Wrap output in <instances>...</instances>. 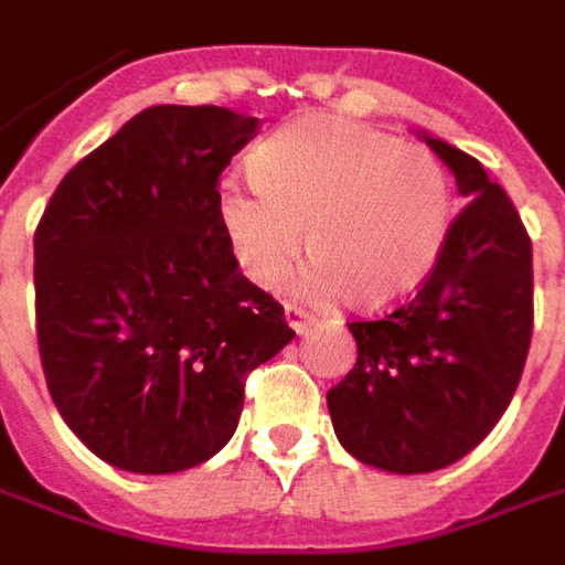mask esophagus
Listing matches in <instances>:
<instances>
[{
	"label": "esophagus",
	"mask_w": 565,
	"mask_h": 565,
	"mask_svg": "<svg viewBox=\"0 0 565 565\" xmlns=\"http://www.w3.org/2000/svg\"><path fill=\"white\" fill-rule=\"evenodd\" d=\"M284 318H287V327L296 332V335H306L308 327H311V318H308L302 308L284 306Z\"/></svg>",
	"instance_id": "1"
}]
</instances>
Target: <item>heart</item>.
<instances>
[{"instance_id":"b5f03b06","label":"heart","mask_w":565,"mask_h":565,"mask_svg":"<svg viewBox=\"0 0 565 565\" xmlns=\"http://www.w3.org/2000/svg\"><path fill=\"white\" fill-rule=\"evenodd\" d=\"M254 184L223 181L217 214L247 281L271 290L296 257L308 296L381 311L420 290L450 233V184L429 150L342 117H302L250 150Z\"/></svg>"}]
</instances>
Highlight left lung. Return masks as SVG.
Segmentation results:
<instances>
[{
	"instance_id": "8db88e82",
	"label": "left lung",
	"mask_w": 565,
	"mask_h": 565,
	"mask_svg": "<svg viewBox=\"0 0 565 565\" xmlns=\"http://www.w3.org/2000/svg\"><path fill=\"white\" fill-rule=\"evenodd\" d=\"M417 136L469 202L415 299L348 323L356 363L327 393L342 448L396 475L445 469L499 424L533 335V245L509 193L475 157Z\"/></svg>"
}]
</instances>
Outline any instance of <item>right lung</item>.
Returning a JSON list of instances; mask_svg holds the SVG:
<instances>
[{"label":"right lung","mask_w":565,"mask_h":565,"mask_svg":"<svg viewBox=\"0 0 565 565\" xmlns=\"http://www.w3.org/2000/svg\"><path fill=\"white\" fill-rule=\"evenodd\" d=\"M257 129L217 105L145 108L60 181L35 230L47 391L115 469L211 460L238 426L247 372L294 339L217 214V178Z\"/></svg>","instance_id":"add662e5"}]
</instances>
